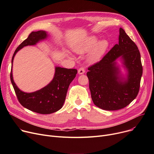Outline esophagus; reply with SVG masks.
I'll use <instances>...</instances> for the list:
<instances>
[{
  "label": "esophagus",
  "mask_w": 154,
  "mask_h": 154,
  "mask_svg": "<svg viewBox=\"0 0 154 154\" xmlns=\"http://www.w3.org/2000/svg\"><path fill=\"white\" fill-rule=\"evenodd\" d=\"M78 73H79V74H80V75L84 74V73H85V69L84 67H80L78 70Z\"/></svg>",
  "instance_id": "1"
}]
</instances>
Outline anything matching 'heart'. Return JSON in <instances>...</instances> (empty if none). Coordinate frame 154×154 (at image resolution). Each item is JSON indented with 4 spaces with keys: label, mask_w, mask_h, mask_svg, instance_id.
Returning <instances> with one entry per match:
<instances>
[{
    "label": "heart",
    "mask_w": 154,
    "mask_h": 154,
    "mask_svg": "<svg viewBox=\"0 0 154 154\" xmlns=\"http://www.w3.org/2000/svg\"><path fill=\"white\" fill-rule=\"evenodd\" d=\"M97 37L94 35L87 37L73 45L72 50L77 54H84L91 50L88 55L87 60L91 63H95L100 60L109 45L106 39H102L97 43Z\"/></svg>",
    "instance_id": "heart-1"
}]
</instances>
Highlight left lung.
Masks as SVG:
<instances>
[{
  "label": "left lung",
  "instance_id": "8db88e82",
  "mask_svg": "<svg viewBox=\"0 0 154 154\" xmlns=\"http://www.w3.org/2000/svg\"><path fill=\"white\" fill-rule=\"evenodd\" d=\"M120 57L128 71L126 78L120 74L116 60ZM92 99L97 107L116 110L130 104L138 95L142 75L139 48L122 28L119 29V44L99 62L88 68Z\"/></svg>",
  "mask_w": 154,
  "mask_h": 154
}]
</instances>
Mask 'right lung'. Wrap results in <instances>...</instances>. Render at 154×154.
<instances>
[{
  "label": "right lung",
  "mask_w": 154,
  "mask_h": 154,
  "mask_svg": "<svg viewBox=\"0 0 154 154\" xmlns=\"http://www.w3.org/2000/svg\"><path fill=\"white\" fill-rule=\"evenodd\" d=\"M47 37V33L44 30L32 32L27 38L15 51L12 59L11 72V80L19 102L25 108L41 114H50L62 107L69 85L77 73V70L74 69L56 67L52 81L41 89L31 93L24 92L16 85L12 76V63L16 53L23 47L35 45Z\"/></svg>",
  "instance_id": "right-lung-1"
}]
</instances>
